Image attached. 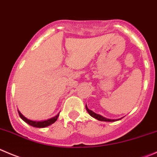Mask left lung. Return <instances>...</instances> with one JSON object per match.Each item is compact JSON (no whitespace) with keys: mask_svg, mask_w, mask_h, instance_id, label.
<instances>
[{"mask_svg":"<svg viewBox=\"0 0 157 157\" xmlns=\"http://www.w3.org/2000/svg\"><path fill=\"white\" fill-rule=\"evenodd\" d=\"M86 110H87V112L89 113L90 115L91 116V117H94V118H95V119L98 120V121H106V122H113V121H117V120L106 119V118H105V117H102V116L99 115V114L95 113L93 112L92 110H90V109H88L87 106H86Z\"/></svg>","mask_w":157,"mask_h":157,"instance_id":"8db88e82","label":"left lung"}]
</instances>
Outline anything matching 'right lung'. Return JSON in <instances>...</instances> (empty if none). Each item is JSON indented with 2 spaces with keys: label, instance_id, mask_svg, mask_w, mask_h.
Returning <instances> with one entry per match:
<instances>
[{
  "label": "right lung",
  "instance_id": "1",
  "mask_svg": "<svg viewBox=\"0 0 157 157\" xmlns=\"http://www.w3.org/2000/svg\"><path fill=\"white\" fill-rule=\"evenodd\" d=\"M18 113H19V116L21 117V118L24 121V122H26L27 124H28L29 125L32 126V127H38V128H43V127H48V126L51 125V124L56 122V121H57V118H58L59 117V114H57L56 117H53V118H51V119L49 120H47V121H30V120L27 119L26 117H24V116L19 112V110H18Z\"/></svg>",
  "mask_w": 157,
  "mask_h": 157
}]
</instances>
